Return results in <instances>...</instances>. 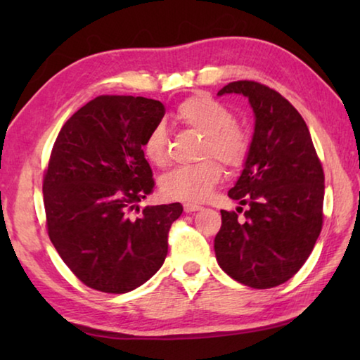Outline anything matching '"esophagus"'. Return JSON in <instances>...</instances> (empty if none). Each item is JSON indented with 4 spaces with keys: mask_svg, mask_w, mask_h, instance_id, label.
Segmentation results:
<instances>
[{
    "mask_svg": "<svg viewBox=\"0 0 360 360\" xmlns=\"http://www.w3.org/2000/svg\"><path fill=\"white\" fill-rule=\"evenodd\" d=\"M202 206L197 205V203H184V211L186 212H193V211H198Z\"/></svg>",
    "mask_w": 360,
    "mask_h": 360,
    "instance_id": "esophagus-1",
    "label": "esophagus"
}]
</instances>
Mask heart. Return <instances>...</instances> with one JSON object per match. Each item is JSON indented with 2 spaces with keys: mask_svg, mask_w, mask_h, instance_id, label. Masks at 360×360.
Instances as JSON below:
<instances>
[{
  "mask_svg": "<svg viewBox=\"0 0 360 360\" xmlns=\"http://www.w3.org/2000/svg\"><path fill=\"white\" fill-rule=\"evenodd\" d=\"M174 119L179 125L203 135L198 150V157L203 160L167 173L160 182L162 192L173 200L198 202L208 197L212 187L221 181L219 161L230 169L245 165L252 148L251 133L233 120V114L227 106L206 94L192 95L181 101L176 108ZM167 144L165 127L155 125L144 141L148 160L157 167L165 165L168 160Z\"/></svg>",
  "mask_w": 360,
  "mask_h": 360,
  "instance_id": "b5f03b06",
  "label": "heart"
}]
</instances>
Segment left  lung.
Instances as JSON below:
<instances>
[{"instance_id": "1", "label": "left lung", "mask_w": 360, "mask_h": 360, "mask_svg": "<svg viewBox=\"0 0 360 360\" xmlns=\"http://www.w3.org/2000/svg\"><path fill=\"white\" fill-rule=\"evenodd\" d=\"M249 98L255 114L252 148L229 197L246 205L221 211L217 264L254 289L283 284L311 254L324 222V169L300 112L276 90L235 81L219 90Z\"/></svg>"}]
</instances>
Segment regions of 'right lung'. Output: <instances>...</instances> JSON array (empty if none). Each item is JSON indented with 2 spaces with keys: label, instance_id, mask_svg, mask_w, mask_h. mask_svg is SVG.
I'll use <instances>...</instances> for the list:
<instances>
[{
  "label": "right lung",
  "instance_id": "add662e5",
  "mask_svg": "<svg viewBox=\"0 0 360 360\" xmlns=\"http://www.w3.org/2000/svg\"><path fill=\"white\" fill-rule=\"evenodd\" d=\"M163 115L157 100L100 95L65 122L53 143L42 181L47 235L90 289L125 294L167 257L182 205L138 206L155 187L143 148Z\"/></svg>",
  "mask_w": 360,
  "mask_h": 360
}]
</instances>
